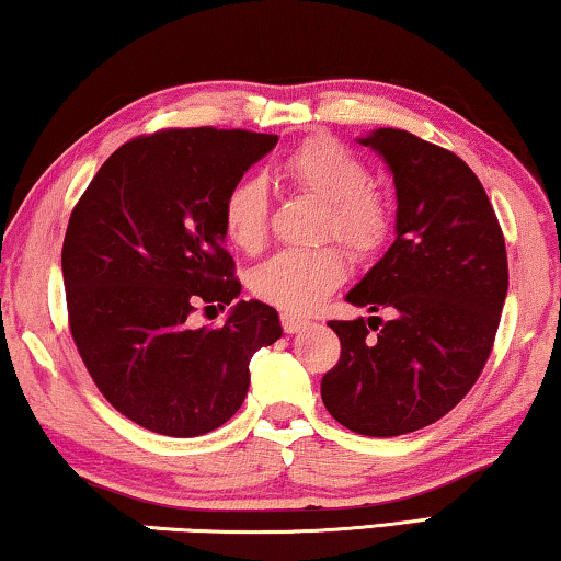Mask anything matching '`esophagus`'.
Listing matches in <instances>:
<instances>
[{"instance_id": "esophagus-1", "label": "esophagus", "mask_w": 561, "mask_h": 561, "mask_svg": "<svg viewBox=\"0 0 561 561\" xmlns=\"http://www.w3.org/2000/svg\"><path fill=\"white\" fill-rule=\"evenodd\" d=\"M280 324H283V332H286V334H296V332H301V329L309 324V321L298 319V317H294V313H280Z\"/></svg>"}]
</instances>
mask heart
<instances>
[{
    "mask_svg": "<svg viewBox=\"0 0 561 561\" xmlns=\"http://www.w3.org/2000/svg\"><path fill=\"white\" fill-rule=\"evenodd\" d=\"M280 175L298 194L321 204L319 234L334 237L352 257H370L393 232V198L370 181L365 160L332 135H311L283 158ZM221 221L237 250L255 255L271 229V202L260 179L234 183L221 206ZM347 265L327 248L280 252L250 273V290L286 313H309L342 286Z\"/></svg>",
    "mask_w": 561,
    "mask_h": 561,
    "instance_id": "1",
    "label": "heart"
}]
</instances>
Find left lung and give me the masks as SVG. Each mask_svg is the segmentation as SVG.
I'll return each instance as SVG.
<instances>
[{
    "label": "left lung",
    "mask_w": 561,
    "mask_h": 561,
    "mask_svg": "<svg viewBox=\"0 0 561 561\" xmlns=\"http://www.w3.org/2000/svg\"><path fill=\"white\" fill-rule=\"evenodd\" d=\"M363 145L393 171L396 242L347 294L370 311L329 321L342 352L321 378L327 411L365 436L419 432L478 382L508 294L503 229L462 158L405 129H375Z\"/></svg>",
    "instance_id": "left-lung-1"
}]
</instances>
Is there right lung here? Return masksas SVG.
<instances>
[{
  "label": "right lung",
  "instance_id": "right-lung-1",
  "mask_svg": "<svg viewBox=\"0 0 561 561\" xmlns=\"http://www.w3.org/2000/svg\"><path fill=\"white\" fill-rule=\"evenodd\" d=\"M278 135L168 127L106 158L68 219V329L106 401L163 436L227 424L250 386V359L280 340L278 311L240 301L221 327L191 329L198 306L240 296L221 206Z\"/></svg>",
  "mask_w": 561,
  "mask_h": 561
}]
</instances>
